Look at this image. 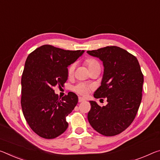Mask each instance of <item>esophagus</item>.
Here are the masks:
<instances>
[{
  "instance_id": "esophagus-1",
  "label": "esophagus",
  "mask_w": 160,
  "mask_h": 160,
  "mask_svg": "<svg viewBox=\"0 0 160 160\" xmlns=\"http://www.w3.org/2000/svg\"><path fill=\"white\" fill-rule=\"evenodd\" d=\"M85 100V98H81V97H79V98H78V102H84Z\"/></svg>"
}]
</instances>
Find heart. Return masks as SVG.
<instances>
[{"label":"heart","mask_w":160,"mask_h":160,"mask_svg":"<svg viewBox=\"0 0 160 160\" xmlns=\"http://www.w3.org/2000/svg\"><path fill=\"white\" fill-rule=\"evenodd\" d=\"M85 64L87 65V67L88 68L89 70L95 67L100 66V64H99L98 60H96L95 59H94V58H87V59L85 60ZM74 70H75V64L73 63V64H71L68 68V76L72 75L73 72H74ZM91 89H92V87H91L90 85H88L83 82L78 83V84L76 85L74 87V88H73V90H74L75 92H77L78 94H79V95H83V96L87 95Z\"/></svg>","instance_id":"1"}]
</instances>
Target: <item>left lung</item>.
<instances>
[{
  "label": "left lung",
  "mask_w": 160,
  "mask_h": 160,
  "mask_svg": "<svg viewBox=\"0 0 160 160\" xmlns=\"http://www.w3.org/2000/svg\"><path fill=\"white\" fill-rule=\"evenodd\" d=\"M104 65L100 87L95 98H107V105L100 107L90 101L88 119L94 130L105 136H115L125 130L138 113L142 96L143 74L137 58L117 46L88 50Z\"/></svg>",
  "instance_id": "left-lung-1"
}]
</instances>
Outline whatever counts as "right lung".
I'll return each instance as SVG.
<instances>
[{"label": "right lung", "instance_id": "1", "mask_svg": "<svg viewBox=\"0 0 160 160\" xmlns=\"http://www.w3.org/2000/svg\"><path fill=\"white\" fill-rule=\"evenodd\" d=\"M83 52L44 45L27 58L21 78L22 110L30 128L42 138H55L67 130L66 117L78 104V98L69 92L58 98L53 88L63 87L68 65Z\"/></svg>", "mask_w": 160, "mask_h": 160}]
</instances>
